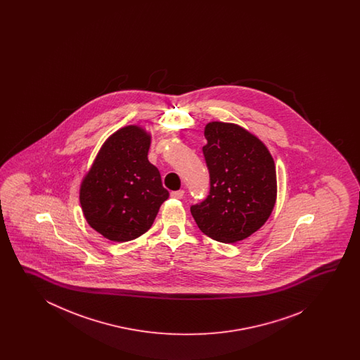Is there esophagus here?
<instances>
[{"label": "esophagus", "mask_w": 360, "mask_h": 360, "mask_svg": "<svg viewBox=\"0 0 360 360\" xmlns=\"http://www.w3.org/2000/svg\"><path fill=\"white\" fill-rule=\"evenodd\" d=\"M171 197L175 199H181L184 197V191H172V193H171Z\"/></svg>", "instance_id": "esophagus-1"}]
</instances>
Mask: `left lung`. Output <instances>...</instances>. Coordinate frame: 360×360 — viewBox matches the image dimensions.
<instances>
[{"instance_id":"1","label":"left lung","mask_w":360,"mask_h":360,"mask_svg":"<svg viewBox=\"0 0 360 360\" xmlns=\"http://www.w3.org/2000/svg\"><path fill=\"white\" fill-rule=\"evenodd\" d=\"M205 136L210 191L191 212L202 233L234 243L260 229L271 214L276 166L266 146L240 126L208 123Z\"/></svg>"}]
</instances>
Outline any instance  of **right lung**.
Returning <instances> with one entry per match:
<instances>
[{
	"label": "right lung",
	"mask_w": 360,
	"mask_h": 360,
	"mask_svg": "<svg viewBox=\"0 0 360 360\" xmlns=\"http://www.w3.org/2000/svg\"><path fill=\"white\" fill-rule=\"evenodd\" d=\"M150 136L136 126L115 132L84 179L79 202L90 226L103 237L127 242L150 229L169 191L148 161Z\"/></svg>",
	"instance_id": "right-lung-1"
}]
</instances>
